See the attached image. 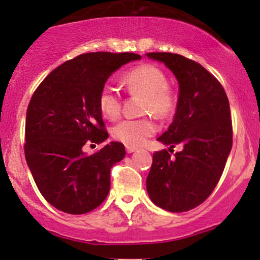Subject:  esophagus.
<instances>
[{"mask_svg":"<svg viewBox=\"0 0 260 260\" xmlns=\"http://www.w3.org/2000/svg\"><path fill=\"white\" fill-rule=\"evenodd\" d=\"M136 149H137V148H136V147H131V146L125 147V151H127L128 153H132V152H135Z\"/></svg>","mask_w":260,"mask_h":260,"instance_id":"esophagus-1","label":"esophagus"}]
</instances>
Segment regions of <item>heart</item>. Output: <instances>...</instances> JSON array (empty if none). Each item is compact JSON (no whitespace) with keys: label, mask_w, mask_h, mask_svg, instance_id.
<instances>
[{"label":"heart","mask_w":260,"mask_h":260,"mask_svg":"<svg viewBox=\"0 0 260 260\" xmlns=\"http://www.w3.org/2000/svg\"><path fill=\"white\" fill-rule=\"evenodd\" d=\"M123 85L132 95L142 96V113L152 114L158 119H166L177 108V94L167 83V77L159 68L140 65L122 77ZM99 111L107 119H115L120 114L122 99L112 86H104L99 93ZM156 132V124L151 117L140 119H124L117 123L112 135L117 141L131 147L141 146Z\"/></svg>","instance_id":"obj_1"}]
</instances>
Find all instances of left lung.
<instances>
[{
    "label": "left lung",
    "instance_id": "8db88e82",
    "mask_svg": "<svg viewBox=\"0 0 260 260\" xmlns=\"http://www.w3.org/2000/svg\"><path fill=\"white\" fill-rule=\"evenodd\" d=\"M162 61L180 85L176 114L169 129L158 137L171 150L153 153L147 177L149 199L159 208L183 212L203 204L219 182L233 146V125L226 93L203 65L172 52H148Z\"/></svg>",
    "mask_w": 260,
    "mask_h": 260
}]
</instances>
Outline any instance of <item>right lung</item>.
Returning <instances> with one entry per match:
<instances>
[{
    "instance_id": "right-lung-1",
    "label": "right lung",
    "mask_w": 260,
    "mask_h": 260,
    "mask_svg": "<svg viewBox=\"0 0 260 260\" xmlns=\"http://www.w3.org/2000/svg\"><path fill=\"white\" fill-rule=\"evenodd\" d=\"M141 59L133 52H88L57 67L34 91L25 125V157L41 195L57 210L85 214L111 188V169L124 158V146L111 142L85 154L86 143L108 138L99 93L112 73Z\"/></svg>"
}]
</instances>
